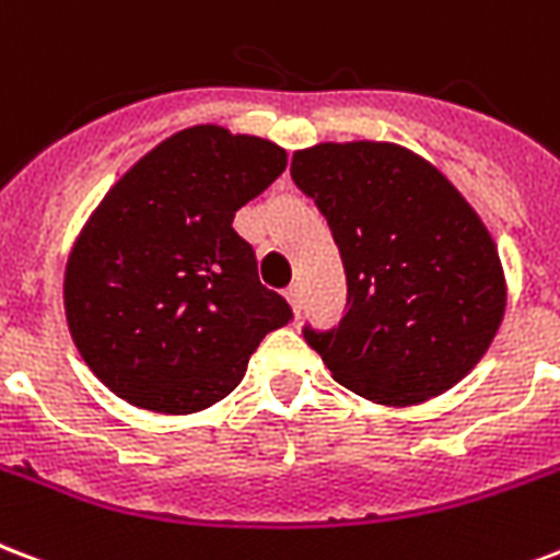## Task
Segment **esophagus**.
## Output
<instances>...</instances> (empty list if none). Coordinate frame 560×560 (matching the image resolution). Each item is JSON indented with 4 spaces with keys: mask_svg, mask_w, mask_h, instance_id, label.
I'll return each instance as SVG.
<instances>
[{
    "mask_svg": "<svg viewBox=\"0 0 560 560\" xmlns=\"http://www.w3.org/2000/svg\"><path fill=\"white\" fill-rule=\"evenodd\" d=\"M284 296H288V302L293 305V311L299 314V308H302V288H299V281H293V284L284 290Z\"/></svg>",
    "mask_w": 560,
    "mask_h": 560,
    "instance_id": "obj_1",
    "label": "esophagus"
}]
</instances>
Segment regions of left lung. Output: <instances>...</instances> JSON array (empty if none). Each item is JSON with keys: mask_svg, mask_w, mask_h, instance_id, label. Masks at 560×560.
I'll return each mask as SVG.
<instances>
[{"mask_svg": "<svg viewBox=\"0 0 560 560\" xmlns=\"http://www.w3.org/2000/svg\"><path fill=\"white\" fill-rule=\"evenodd\" d=\"M290 176L326 213L347 267V317L328 335L305 331L335 382L387 408L452 390L508 302L476 208L432 161L387 140L296 149Z\"/></svg>", "mask_w": 560, "mask_h": 560, "instance_id": "8db88e82", "label": "left lung"}]
</instances>
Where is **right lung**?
<instances>
[{"mask_svg":"<svg viewBox=\"0 0 560 560\" xmlns=\"http://www.w3.org/2000/svg\"><path fill=\"white\" fill-rule=\"evenodd\" d=\"M284 166L279 143L199 122L149 149L102 196L67 255L63 314L110 394L143 411H205L293 319L232 229L234 211Z\"/></svg>","mask_w":560,"mask_h":560,"instance_id":"1","label":"right lung"}]
</instances>
